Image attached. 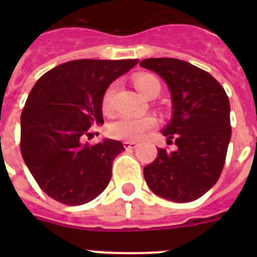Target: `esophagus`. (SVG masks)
I'll list each match as a JSON object with an SVG mask.
<instances>
[{
  "mask_svg": "<svg viewBox=\"0 0 257 257\" xmlns=\"http://www.w3.org/2000/svg\"><path fill=\"white\" fill-rule=\"evenodd\" d=\"M136 147H137V143H135V141H124L125 149H135Z\"/></svg>",
  "mask_w": 257,
  "mask_h": 257,
  "instance_id": "1",
  "label": "esophagus"
}]
</instances>
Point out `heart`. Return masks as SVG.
I'll return each instance as SVG.
<instances>
[{"mask_svg": "<svg viewBox=\"0 0 257 257\" xmlns=\"http://www.w3.org/2000/svg\"><path fill=\"white\" fill-rule=\"evenodd\" d=\"M132 82L135 88L147 97H155L160 92V81L153 74L137 73L133 76ZM114 85H109L102 96V108L105 112H110L113 109V96H114ZM156 118L151 114L143 117L120 116L108 125V133L114 139L120 140H139L145 133L156 126Z\"/></svg>", "mask_w": 257, "mask_h": 257, "instance_id": "obj_1", "label": "heart"}]
</instances>
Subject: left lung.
Listing matches in <instances>:
<instances>
[{
    "mask_svg": "<svg viewBox=\"0 0 257 257\" xmlns=\"http://www.w3.org/2000/svg\"><path fill=\"white\" fill-rule=\"evenodd\" d=\"M143 68L164 78L172 96L173 117L164 128L173 151L157 149L156 160L144 168L148 187L177 203L199 199L219 180L229 140V100L217 80L177 58H147Z\"/></svg>",
    "mask_w": 257,
    "mask_h": 257,
    "instance_id": "left-lung-1",
    "label": "left lung"
}]
</instances>
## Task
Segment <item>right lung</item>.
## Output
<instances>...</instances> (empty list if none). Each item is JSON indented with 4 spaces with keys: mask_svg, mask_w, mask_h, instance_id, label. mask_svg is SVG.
Wrapping results in <instances>:
<instances>
[{
    "mask_svg": "<svg viewBox=\"0 0 257 257\" xmlns=\"http://www.w3.org/2000/svg\"><path fill=\"white\" fill-rule=\"evenodd\" d=\"M139 60H74L56 66L30 90L21 113V155L42 191L66 205L85 204L104 191L124 145L82 143L102 124V96Z\"/></svg>",
    "mask_w": 257,
    "mask_h": 257,
    "instance_id": "add662e5",
    "label": "right lung"
}]
</instances>
